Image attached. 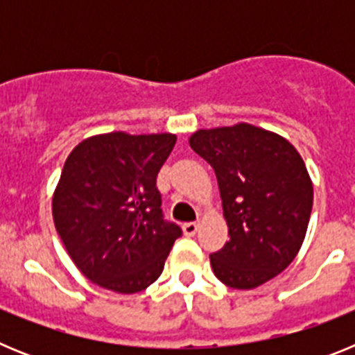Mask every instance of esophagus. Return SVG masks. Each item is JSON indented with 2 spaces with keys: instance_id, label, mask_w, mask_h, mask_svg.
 Here are the masks:
<instances>
[{
  "instance_id": "esophagus-1",
  "label": "esophagus",
  "mask_w": 355,
  "mask_h": 355,
  "mask_svg": "<svg viewBox=\"0 0 355 355\" xmlns=\"http://www.w3.org/2000/svg\"><path fill=\"white\" fill-rule=\"evenodd\" d=\"M197 229H199V222H187V224H183V233L187 236H193L197 233Z\"/></svg>"
}]
</instances>
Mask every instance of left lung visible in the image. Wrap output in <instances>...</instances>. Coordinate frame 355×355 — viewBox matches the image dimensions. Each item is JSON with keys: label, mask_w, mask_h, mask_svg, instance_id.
I'll use <instances>...</instances> for the list:
<instances>
[{"label": "left lung", "mask_w": 355, "mask_h": 355, "mask_svg": "<svg viewBox=\"0 0 355 355\" xmlns=\"http://www.w3.org/2000/svg\"><path fill=\"white\" fill-rule=\"evenodd\" d=\"M190 147L215 171L229 241L209 256L225 286L252 290L299 254L313 208V181L302 156L274 131L238 122L197 130Z\"/></svg>", "instance_id": "left-lung-1"}]
</instances>
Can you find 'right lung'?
<instances>
[{"instance_id":"1","label":"right lung","mask_w":355,"mask_h":355,"mask_svg":"<svg viewBox=\"0 0 355 355\" xmlns=\"http://www.w3.org/2000/svg\"><path fill=\"white\" fill-rule=\"evenodd\" d=\"M172 133L94 135L71 150L53 192V220L85 277L115 293H139L163 272L181 236L163 220L156 175Z\"/></svg>"}]
</instances>
